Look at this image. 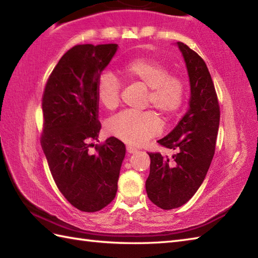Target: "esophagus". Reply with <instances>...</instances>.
Returning a JSON list of instances; mask_svg holds the SVG:
<instances>
[{
    "mask_svg": "<svg viewBox=\"0 0 258 258\" xmlns=\"http://www.w3.org/2000/svg\"><path fill=\"white\" fill-rule=\"evenodd\" d=\"M126 151H127V153H130V154H133V153L138 152V149H135V147L131 146V145H127L126 146Z\"/></svg>",
    "mask_w": 258,
    "mask_h": 258,
    "instance_id": "esophagus-1",
    "label": "esophagus"
}]
</instances>
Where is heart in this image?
Segmentation results:
<instances>
[{"mask_svg": "<svg viewBox=\"0 0 258 258\" xmlns=\"http://www.w3.org/2000/svg\"><path fill=\"white\" fill-rule=\"evenodd\" d=\"M122 78L145 87L146 105L153 106L168 119L180 108L185 96V84L177 75L169 74L168 69L156 59L138 57L125 62L118 68ZM120 83L114 74L103 73L96 84V96L108 111L119 105ZM107 132L128 144L139 145L161 131V119L153 111L143 113L123 112L106 124Z\"/></svg>", "mask_w": 258, "mask_h": 258, "instance_id": "1", "label": "heart"}]
</instances>
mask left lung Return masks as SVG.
I'll use <instances>...</instances> for the list:
<instances>
[{
    "label": "left lung",
    "instance_id": "8db88e82",
    "mask_svg": "<svg viewBox=\"0 0 258 258\" xmlns=\"http://www.w3.org/2000/svg\"><path fill=\"white\" fill-rule=\"evenodd\" d=\"M176 44L189 78V107L172 132L157 141L177 153L172 158L149 153L150 175L145 183L149 199L162 210L184 205L200 188L215 153L220 125V105L204 59L184 43Z\"/></svg>",
    "mask_w": 258,
    "mask_h": 258
}]
</instances>
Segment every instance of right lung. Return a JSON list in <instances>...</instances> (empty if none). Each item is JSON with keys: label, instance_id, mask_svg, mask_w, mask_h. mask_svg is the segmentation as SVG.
Segmentation results:
<instances>
[{"label": "right lung", "instance_id": "1", "mask_svg": "<svg viewBox=\"0 0 258 258\" xmlns=\"http://www.w3.org/2000/svg\"><path fill=\"white\" fill-rule=\"evenodd\" d=\"M117 44L75 45L59 59L48 78L42 98L41 145L59 191L82 212H97L117 191L125 145L116 138L97 141V81L117 51Z\"/></svg>", "mask_w": 258, "mask_h": 258}]
</instances>
